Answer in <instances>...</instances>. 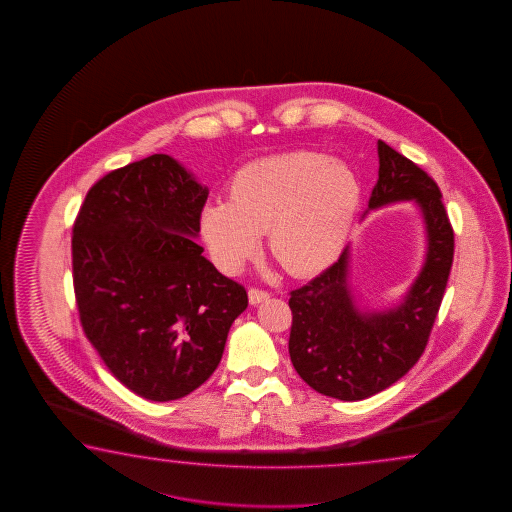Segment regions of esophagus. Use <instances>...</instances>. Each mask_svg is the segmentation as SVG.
<instances>
[{
  "instance_id": "obj_1",
  "label": "esophagus",
  "mask_w": 512,
  "mask_h": 512,
  "mask_svg": "<svg viewBox=\"0 0 512 512\" xmlns=\"http://www.w3.org/2000/svg\"><path fill=\"white\" fill-rule=\"evenodd\" d=\"M269 296L271 294L267 293V291H263V289H258V287H251L249 289V302L252 305L261 304V302H265V300H269Z\"/></svg>"
}]
</instances>
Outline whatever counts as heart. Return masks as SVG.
Segmentation results:
<instances>
[{
	"label": "heart",
	"instance_id": "1",
	"mask_svg": "<svg viewBox=\"0 0 512 512\" xmlns=\"http://www.w3.org/2000/svg\"><path fill=\"white\" fill-rule=\"evenodd\" d=\"M359 199V179L346 164L322 153H278L243 166L229 201L203 208L201 230L225 271H238L267 230L272 258L291 274H307L337 254Z\"/></svg>",
	"mask_w": 512,
	"mask_h": 512
}]
</instances>
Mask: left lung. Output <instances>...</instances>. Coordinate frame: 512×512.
<instances>
[{
    "label": "left lung",
    "mask_w": 512,
    "mask_h": 512,
    "mask_svg": "<svg viewBox=\"0 0 512 512\" xmlns=\"http://www.w3.org/2000/svg\"><path fill=\"white\" fill-rule=\"evenodd\" d=\"M379 179L368 207L415 203L425 219V265L403 304L362 313L349 291V249L311 282L291 291L289 355L313 390L340 401H362L390 388L425 351L454 260V230L441 190L425 170L377 142Z\"/></svg>",
    "instance_id": "8db88e82"
}]
</instances>
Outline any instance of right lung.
I'll return each instance as SVG.
<instances>
[{"label":"right lung","instance_id":"add662e5","mask_svg":"<svg viewBox=\"0 0 512 512\" xmlns=\"http://www.w3.org/2000/svg\"><path fill=\"white\" fill-rule=\"evenodd\" d=\"M207 197L181 164L155 153L98 179L73 225V285L87 340L115 379L157 403L207 381L249 305L245 287L194 241Z\"/></svg>","mask_w":512,"mask_h":512}]
</instances>
